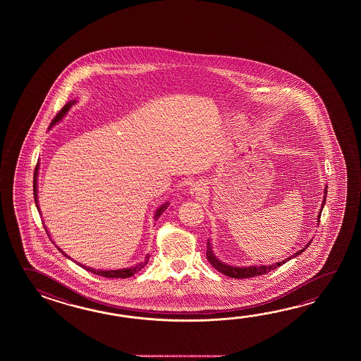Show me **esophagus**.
Listing matches in <instances>:
<instances>
[{"label": "esophagus", "instance_id": "34e87169", "mask_svg": "<svg viewBox=\"0 0 361 361\" xmlns=\"http://www.w3.org/2000/svg\"><path fill=\"white\" fill-rule=\"evenodd\" d=\"M191 193L195 196H204V193H207V184L204 182H196L191 188Z\"/></svg>", "mask_w": 361, "mask_h": 361}]
</instances>
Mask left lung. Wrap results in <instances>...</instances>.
<instances>
[{
	"label": "left lung",
	"instance_id": "1",
	"mask_svg": "<svg viewBox=\"0 0 361 361\" xmlns=\"http://www.w3.org/2000/svg\"><path fill=\"white\" fill-rule=\"evenodd\" d=\"M326 193H328V187H325V192H324L325 197H324V201H322V207H324V202L326 201ZM322 210H320V214H322ZM319 218H320V215H319ZM207 241H209V240H207ZM308 245H310V244H308ZM306 247H305V249H306ZM305 249H302V250H300L298 253L294 254L293 257H297V255H300V253H303V252H305ZM207 261H209V263H210V264H212V266H213L215 269H218V271H219L221 274H223V275H226V276L228 277H233V279H249V277L266 275V274H269V271H274V269H276L277 267L283 266L285 262H288L289 259H292V257H289L286 261L277 262V263H275V264H269V266L233 267V266H227V264H224L223 262H221L219 259H216V258H215L214 254H213V252H212V246H210V243H207Z\"/></svg>",
	"mask_w": 361,
	"mask_h": 361
}]
</instances>
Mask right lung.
Listing matches in <instances>:
<instances>
[{"label": "right lung", "mask_w": 361, "mask_h": 361, "mask_svg": "<svg viewBox=\"0 0 361 361\" xmlns=\"http://www.w3.org/2000/svg\"><path fill=\"white\" fill-rule=\"evenodd\" d=\"M72 104H75V100L73 102H69L67 103L64 107L61 108V111L56 114V116L54 117V120L51 121L50 123V126H53L54 123H58L59 120H61L63 116L66 115L67 112H68L69 108L72 107ZM37 168H36V171H35V179H33V196H35V202H36V207L39 210V204H37ZM168 202L166 204H162L161 207L157 209V212H156V214H154V219H157L160 215L166 210V207H168ZM61 250V249H59ZM61 253H63L61 250ZM64 254V253H63ZM66 255V254H64ZM67 257V255H66ZM149 259V255H147L146 261L142 262L138 266H135V267H130V269H114V271H99V269H86L85 266H81V267H84L85 269H87V271H92V274H95V275H99V276L103 277H109V279H126V277H131L134 274H137L138 271L143 269L145 266L147 264V262Z\"/></svg>", "instance_id": "obj_1"}]
</instances>
